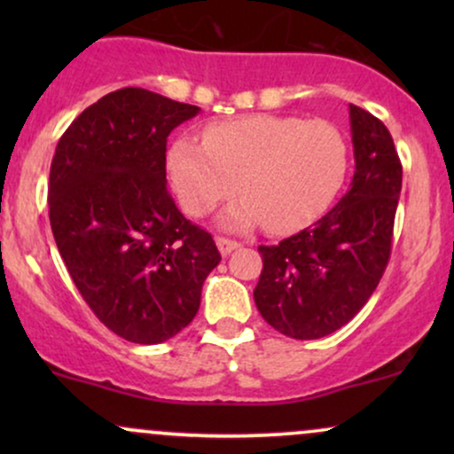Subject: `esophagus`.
<instances>
[{
	"label": "esophagus",
	"mask_w": 454,
	"mask_h": 454,
	"mask_svg": "<svg viewBox=\"0 0 454 454\" xmlns=\"http://www.w3.org/2000/svg\"><path fill=\"white\" fill-rule=\"evenodd\" d=\"M215 243H217V247H220V252L223 254V256H228V254L234 252V249L241 245L239 241H232V239H226V237H217Z\"/></svg>",
	"instance_id": "obj_1"
}]
</instances>
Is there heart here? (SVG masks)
Masks as SVG:
<instances>
[{
    "label": "heart",
    "instance_id": "obj_1",
    "mask_svg": "<svg viewBox=\"0 0 454 454\" xmlns=\"http://www.w3.org/2000/svg\"><path fill=\"white\" fill-rule=\"evenodd\" d=\"M350 164V147L325 119L252 114L213 123L202 145L181 138L170 147L168 173L181 207L194 217L211 213L234 194L226 223H267L293 232L320 217L335 200Z\"/></svg>",
    "mask_w": 454,
    "mask_h": 454
}]
</instances>
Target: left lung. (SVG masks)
<instances>
[{"instance_id":"8db88e82","label":"left lung","mask_w":454,"mask_h":454,"mask_svg":"<svg viewBox=\"0 0 454 454\" xmlns=\"http://www.w3.org/2000/svg\"><path fill=\"white\" fill-rule=\"evenodd\" d=\"M350 190L314 226L278 245H260L254 288L260 316L293 340H320L352 320L387 270L401 194L393 137L372 113L350 104Z\"/></svg>"}]
</instances>
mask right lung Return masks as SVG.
Segmentation results:
<instances>
[{
	"mask_svg": "<svg viewBox=\"0 0 454 454\" xmlns=\"http://www.w3.org/2000/svg\"><path fill=\"white\" fill-rule=\"evenodd\" d=\"M198 111L117 90L78 114L51 161L49 217L67 273L98 320L132 343L184 331L222 260L166 187V138Z\"/></svg>",
	"mask_w": 454,
	"mask_h": 454,
	"instance_id": "1",
	"label": "right lung"
}]
</instances>
